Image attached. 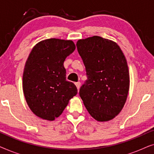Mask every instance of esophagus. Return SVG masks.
I'll list each match as a JSON object with an SVG mask.
<instances>
[{
	"label": "esophagus",
	"mask_w": 154,
	"mask_h": 154,
	"mask_svg": "<svg viewBox=\"0 0 154 154\" xmlns=\"http://www.w3.org/2000/svg\"><path fill=\"white\" fill-rule=\"evenodd\" d=\"M75 86H76L78 90H79L80 87H81V83H80V82H77V83H75Z\"/></svg>",
	"instance_id": "34e87169"
}]
</instances>
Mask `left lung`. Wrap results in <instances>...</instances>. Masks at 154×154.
Returning <instances> with one entry per match:
<instances>
[{"mask_svg":"<svg viewBox=\"0 0 154 154\" xmlns=\"http://www.w3.org/2000/svg\"><path fill=\"white\" fill-rule=\"evenodd\" d=\"M76 46L88 78L80 97L92 117L110 121L127 100L130 76L125 56L116 43L97 35L79 40Z\"/></svg>","mask_w":154,"mask_h":154,"instance_id":"left-lung-1","label":"left lung"}]
</instances>
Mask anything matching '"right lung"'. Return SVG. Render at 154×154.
Wrapping results in <instances>:
<instances>
[{
    "instance_id": "add662e5",
    "label": "right lung",
    "mask_w": 154,
    "mask_h": 154,
    "mask_svg": "<svg viewBox=\"0 0 154 154\" xmlns=\"http://www.w3.org/2000/svg\"><path fill=\"white\" fill-rule=\"evenodd\" d=\"M75 49L72 41L50 38L34 46L23 73L27 104L37 116L54 121L62 114L77 88L66 80L64 62Z\"/></svg>"
}]
</instances>
